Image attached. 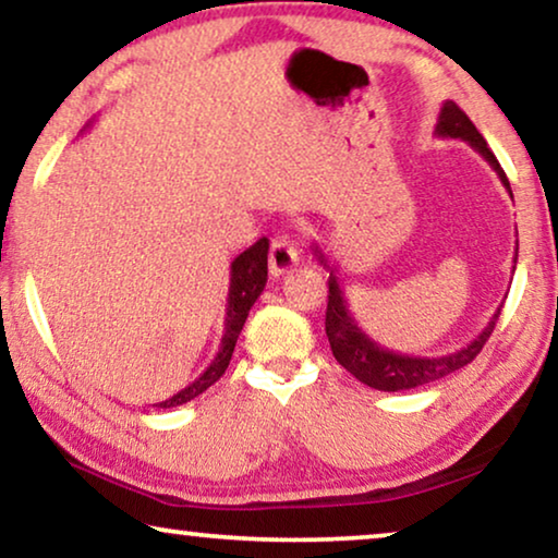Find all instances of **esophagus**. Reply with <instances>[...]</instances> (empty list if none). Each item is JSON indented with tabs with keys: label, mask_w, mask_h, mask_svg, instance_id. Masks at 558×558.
<instances>
[{
	"label": "esophagus",
	"mask_w": 558,
	"mask_h": 558,
	"mask_svg": "<svg viewBox=\"0 0 558 558\" xmlns=\"http://www.w3.org/2000/svg\"><path fill=\"white\" fill-rule=\"evenodd\" d=\"M298 260H301V250L288 234H280V238L272 240L270 245V272L272 276H286L288 270H293Z\"/></svg>",
	"instance_id": "obj_1"
}]
</instances>
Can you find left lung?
<instances>
[{"mask_svg": "<svg viewBox=\"0 0 558 558\" xmlns=\"http://www.w3.org/2000/svg\"><path fill=\"white\" fill-rule=\"evenodd\" d=\"M435 133L442 138L468 141V144L490 163L493 171H496L498 179L504 182V186L513 199V192H511V184H508L506 171L500 169L498 159L493 156L488 144H485L481 131L475 129L473 121H470L468 116L452 104V100H445L442 108H439ZM313 255L318 257V263L324 265L326 270H331V276H328L326 336H328V343H331L333 356L343 368H347V372L354 374L361 384H366V387H372V389L404 391V389L425 387V384L445 379L447 374L458 372V368L470 364V361L481 354V349L485 347V341L490 339L493 328H496V320L500 316V308H498L496 313H493V318L488 320V326H485L483 331L468 343V347H462L460 351H452V354H447V356L429 359V356L397 354V351L379 347L372 336L364 333V328H359V324L349 311L347 295H343V290L339 286V278H336L333 268L328 265L326 253L318 245H313ZM515 257H518V247H515ZM513 270H515V265H513Z\"/></svg>", "mask_w": 558, "mask_h": 558, "instance_id": "left-lung-1", "label": "left lung"}]
</instances>
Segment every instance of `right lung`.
<instances>
[{"label": "right lung", "mask_w": 558, "mask_h": 558, "mask_svg": "<svg viewBox=\"0 0 558 558\" xmlns=\"http://www.w3.org/2000/svg\"><path fill=\"white\" fill-rule=\"evenodd\" d=\"M268 240H257L253 247H247L245 253H240L230 265V293H227V316H225V333L222 343H219L217 356L211 359V364L199 374V379H194L190 387L177 391L174 397L163 399V402L154 404L159 410H171V407L192 402L194 397H199L202 391H207L219 376L225 374V368L230 366L234 343L245 326L247 313L253 308L257 298H260L265 282H268Z\"/></svg>", "instance_id": "1"}]
</instances>
